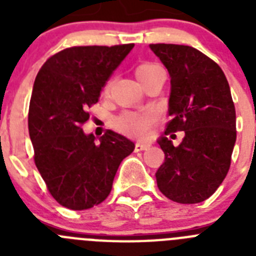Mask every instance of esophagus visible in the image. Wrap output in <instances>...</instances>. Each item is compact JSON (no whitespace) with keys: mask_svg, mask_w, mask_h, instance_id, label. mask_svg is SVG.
<instances>
[{"mask_svg":"<svg viewBox=\"0 0 256 256\" xmlns=\"http://www.w3.org/2000/svg\"><path fill=\"white\" fill-rule=\"evenodd\" d=\"M148 148H150V146H148V144H141V142H137V144H136L134 150L136 151H144V150H148Z\"/></svg>","mask_w":256,"mask_h":256,"instance_id":"34e87169","label":"esophagus"}]
</instances>
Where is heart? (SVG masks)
Listing matches in <instances>:
<instances>
[{"instance_id": "obj_1", "label": "heart", "mask_w": 256, "mask_h": 256, "mask_svg": "<svg viewBox=\"0 0 256 256\" xmlns=\"http://www.w3.org/2000/svg\"><path fill=\"white\" fill-rule=\"evenodd\" d=\"M162 69V68L159 64H156V62L144 61V62H140L136 66L134 73L137 78L144 83L151 76H154L158 70ZM110 86H112V80H108L106 83L105 91H108ZM154 119H155V115H154V112H148V110H144V112H123L114 118L112 123H114V126L118 130H120L126 134L133 136V137H141V136L148 132Z\"/></svg>"}]
</instances>
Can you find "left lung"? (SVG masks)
Wrapping results in <instances>:
<instances>
[{"label": "left lung", "instance_id": "left-lung-1", "mask_svg": "<svg viewBox=\"0 0 256 256\" xmlns=\"http://www.w3.org/2000/svg\"><path fill=\"white\" fill-rule=\"evenodd\" d=\"M170 76L165 136L184 130L180 146L162 137L165 159L155 173L162 195L198 204L216 191L230 170L236 142V110L230 84L216 61L191 46L150 44Z\"/></svg>", "mask_w": 256, "mask_h": 256}]
</instances>
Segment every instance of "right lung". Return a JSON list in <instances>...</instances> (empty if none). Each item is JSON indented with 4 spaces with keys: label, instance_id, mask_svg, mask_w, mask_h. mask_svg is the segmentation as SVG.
<instances>
[{
    "label": "right lung",
    "instance_id": "1",
    "mask_svg": "<svg viewBox=\"0 0 256 256\" xmlns=\"http://www.w3.org/2000/svg\"><path fill=\"white\" fill-rule=\"evenodd\" d=\"M134 44L74 46L47 58L36 76L28 112L34 162L58 204L84 210L108 196L134 144L112 130L86 136L88 108Z\"/></svg>",
    "mask_w": 256,
    "mask_h": 256
}]
</instances>
